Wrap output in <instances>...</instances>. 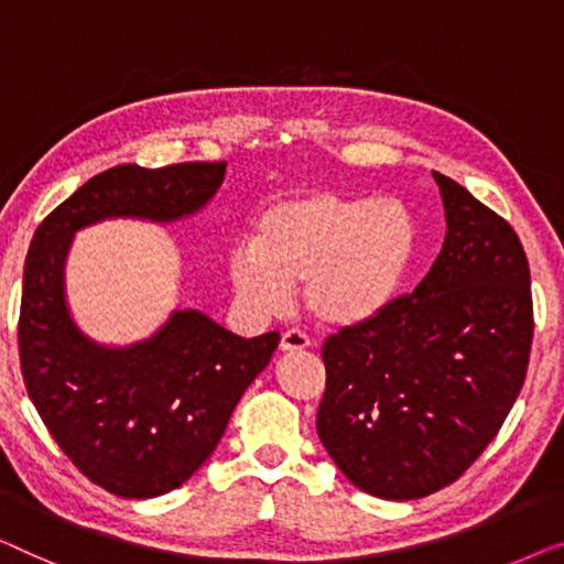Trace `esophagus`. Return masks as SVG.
Here are the masks:
<instances>
[{"instance_id":"esophagus-1","label":"esophagus","mask_w":564,"mask_h":564,"mask_svg":"<svg viewBox=\"0 0 564 564\" xmlns=\"http://www.w3.org/2000/svg\"><path fill=\"white\" fill-rule=\"evenodd\" d=\"M312 345V339L308 335H304L301 329H289L281 335V350L283 352H299V350H306V347Z\"/></svg>"}]
</instances>
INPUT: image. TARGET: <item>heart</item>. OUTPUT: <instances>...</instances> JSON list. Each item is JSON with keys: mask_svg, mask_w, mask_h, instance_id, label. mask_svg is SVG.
<instances>
[{"mask_svg": "<svg viewBox=\"0 0 564 564\" xmlns=\"http://www.w3.org/2000/svg\"><path fill=\"white\" fill-rule=\"evenodd\" d=\"M416 229L395 199L299 192L258 214L250 248L227 260L237 301L273 314L304 281L306 312L329 329L365 324L391 304L414 256Z\"/></svg>", "mask_w": 564, "mask_h": 564, "instance_id": "obj_1", "label": "heart"}]
</instances>
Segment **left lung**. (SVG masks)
<instances>
[{
	"instance_id": "8db88e82",
	"label": "left lung",
	"mask_w": 564,
	"mask_h": 564,
	"mask_svg": "<svg viewBox=\"0 0 564 564\" xmlns=\"http://www.w3.org/2000/svg\"><path fill=\"white\" fill-rule=\"evenodd\" d=\"M447 235L414 293L327 337L316 434L347 480L388 501L455 482L517 401L534 337L519 235L442 173Z\"/></svg>"
}]
</instances>
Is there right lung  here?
<instances>
[{
  "label": "right lung",
  "instance_id": "1",
  "mask_svg": "<svg viewBox=\"0 0 564 564\" xmlns=\"http://www.w3.org/2000/svg\"><path fill=\"white\" fill-rule=\"evenodd\" d=\"M227 163L117 165L47 214L30 242L20 304V365L47 432L109 494L155 498L209 459L279 332L242 339L196 308H176L153 337L94 343L70 319L63 268L78 229L101 219L176 221L217 194Z\"/></svg>",
  "mask_w": 564,
  "mask_h": 564
}]
</instances>
